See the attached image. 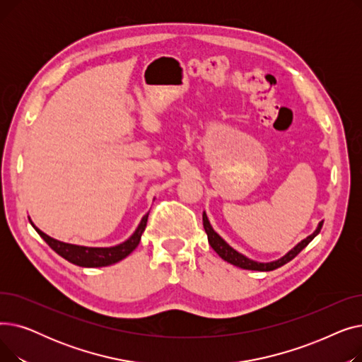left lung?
Wrapping results in <instances>:
<instances>
[{"instance_id":"obj_1","label":"left lung","mask_w":362,"mask_h":362,"mask_svg":"<svg viewBox=\"0 0 362 362\" xmlns=\"http://www.w3.org/2000/svg\"><path fill=\"white\" fill-rule=\"evenodd\" d=\"M202 223H204V229H205V232H206L208 242H210L211 248H213L224 261L230 262V264L236 265V267H240V269H243V270L272 272V270H276V269L281 267V265L289 262L291 259H293L303 248H305V246L320 233L321 227H322V223H325V221H320V224H318V227H317V230H315L313 235H310L307 239H303L302 242H299V243L295 246V248H293L292 251H289L283 258H280V259H277V261H273V262H257V261H254V259L246 258L245 255L239 254L238 251H235V250L232 248V246L227 245V243L214 232V229L211 227L210 221H208V217H206L205 213L202 214Z\"/></svg>"}]
</instances>
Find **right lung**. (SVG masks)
I'll return each instance as SVG.
<instances>
[{
    "label": "right lung",
    "instance_id": "right-lung-1",
    "mask_svg": "<svg viewBox=\"0 0 362 362\" xmlns=\"http://www.w3.org/2000/svg\"><path fill=\"white\" fill-rule=\"evenodd\" d=\"M148 214L144 216L135 233H133L126 242H123L117 246H111V248H88V246L64 243V242L49 238L40 229H36L33 224L32 226L35 227L37 235H40L49 245V248L52 251H55L60 257H63L64 259H67L69 262L81 265V267H105V265H111L114 262H119L120 259L126 258L133 250L136 248V246L139 245V240L145 230V227H146Z\"/></svg>",
    "mask_w": 362,
    "mask_h": 362
}]
</instances>
